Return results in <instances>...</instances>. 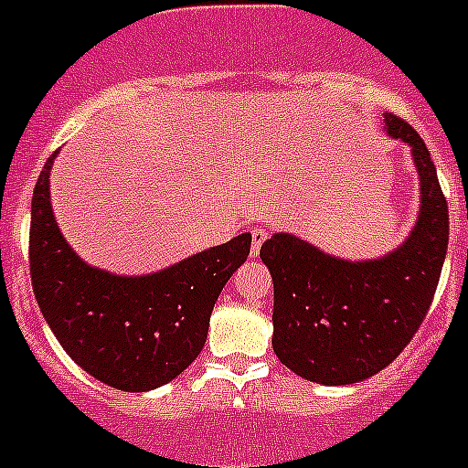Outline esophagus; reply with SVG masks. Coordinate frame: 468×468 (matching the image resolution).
I'll use <instances>...</instances> for the list:
<instances>
[{"label":"esophagus","mask_w":468,"mask_h":468,"mask_svg":"<svg viewBox=\"0 0 468 468\" xmlns=\"http://www.w3.org/2000/svg\"><path fill=\"white\" fill-rule=\"evenodd\" d=\"M270 238V233H267L265 229H261V226H256V229H251V256L256 258L258 253H261V247L262 242Z\"/></svg>","instance_id":"34e87169"}]
</instances>
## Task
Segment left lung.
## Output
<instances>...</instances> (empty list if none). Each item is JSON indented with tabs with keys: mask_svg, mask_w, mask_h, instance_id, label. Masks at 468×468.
<instances>
[{
	"mask_svg": "<svg viewBox=\"0 0 468 468\" xmlns=\"http://www.w3.org/2000/svg\"><path fill=\"white\" fill-rule=\"evenodd\" d=\"M393 139L411 146L420 176V215L398 251L379 261L324 256L288 233L262 242L274 281L271 347L308 382L355 384L387 368L410 345L432 303L448 249V203L420 134L387 113Z\"/></svg>",
	"mask_w": 468,
	"mask_h": 468,
	"instance_id": "1",
	"label": "left lung"
}]
</instances>
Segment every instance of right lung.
Returning <instances> with one entry per match:
<instances>
[{"label": "right lung", "mask_w": 468, "mask_h": 468, "mask_svg": "<svg viewBox=\"0 0 468 468\" xmlns=\"http://www.w3.org/2000/svg\"><path fill=\"white\" fill-rule=\"evenodd\" d=\"M54 155L31 198L29 274L40 313L90 378L130 393L162 387L201 355L212 308L230 274L247 261L251 233L157 274L133 279L93 270L75 256L54 221Z\"/></svg>", "instance_id": "1"}]
</instances>
